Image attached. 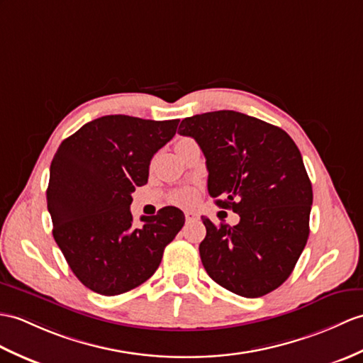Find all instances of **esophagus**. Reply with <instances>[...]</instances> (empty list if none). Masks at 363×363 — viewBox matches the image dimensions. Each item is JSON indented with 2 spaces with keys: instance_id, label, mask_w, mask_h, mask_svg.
Returning a JSON list of instances; mask_svg holds the SVG:
<instances>
[{
  "instance_id": "1",
  "label": "esophagus",
  "mask_w": 363,
  "mask_h": 363,
  "mask_svg": "<svg viewBox=\"0 0 363 363\" xmlns=\"http://www.w3.org/2000/svg\"><path fill=\"white\" fill-rule=\"evenodd\" d=\"M199 216L195 212H185V221L187 223H193V221H198Z\"/></svg>"
}]
</instances>
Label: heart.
<instances>
[{
	"instance_id": "1",
	"label": "heart",
	"mask_w": 363,
	"mask_h": 363,
	"mask_svg": "<svg viewBox=\"0 0 363 363\" xmlns=\"http://www.w3.org/2000/svg\"><path fill=\"white\" fill-rule=\"evenodd\" d=\"M187 140L189 139L179 140L178 143H176V147L181 145V143H184V142H187ZM195 201H196V193L193 190H184V191H179L178 195L173 196V202H174V204H178V206H190Z\"/></svg>"
}]
</instances>
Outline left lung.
Masks as SVG:
<instances>
[{
	"label": "left lung",
	"instance_id": "1",
	"mask_svg": "<svg viewBox=\"0 0 363 363\" xmlns=\"http://www.w3.org/2000/svg\"><path fill=\"white\" fill-rule=\"evenodd\" d=\"M178 133L204 153L210 196L240 215L233 227L202 218L199 255L208 277L241 297L272 292L288 280L309 237L313 185L296 142L229 109L187 117Z\"/></svg>",
	"mask_w": 363,
	"mask_h": 363
}]
</instances>
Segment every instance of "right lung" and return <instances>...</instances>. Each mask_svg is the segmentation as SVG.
Listing matches in <instances>:
<instances>
[{
    "label": "right lung",
    "mask_w": 363,
    "mask_h": 363,
    "mask_svg": "<svg viewBox=\"0 0 363 363\" xmlns=\"http://www.w3.org/2000/svg\"><path fill=\"white\" fill-rule=\"evenodd\" d=\"M179 119L116 114L91 121L65 139L50 164L46 191L52 235L88 289L119 296L147 281L185 223L164 207L133 224L131 193L148 181L151 157L176 134Z\"/></svg>",
    "instance_id": "add662e5"
}]
</instances>
